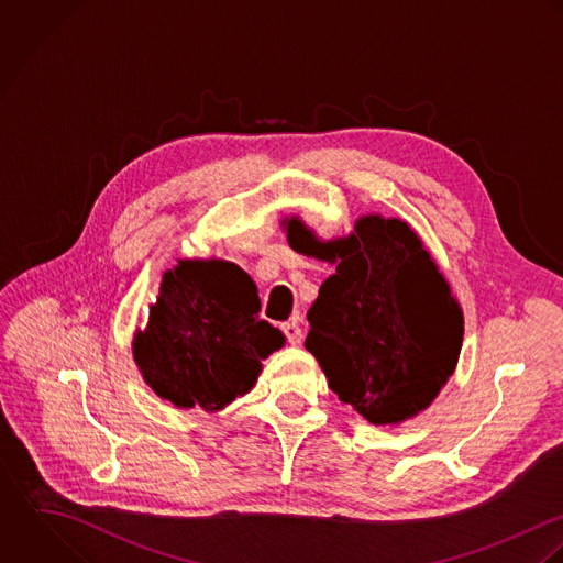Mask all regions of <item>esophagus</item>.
Masks as SVG:
<instances>
[{
    "label": "esophagus",
    "mask_w": 563,
    "mask_h": 563,
    "mask_svg": "<svg viewBox=\"0 0 563 563\" xmlns=\"http://www.w3.org/2000/svg\"><path fill=\"white\" fill-rule=\"evenodd\" d=\"M283 333H285V338H287L291 345H298L302 341V331H300V327L296 322L283 324Z\"/></svg>",
    "instance_id": "1"
}]
</instances>
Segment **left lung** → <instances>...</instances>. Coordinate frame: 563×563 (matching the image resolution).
I'll return each mask as SVG.
<instances>
[{
	"instance_id": "1",
	"label": "left lung",
	"mask_w": 563,
	"mask_h": 563,
	"mask_svg": "<svg viewBox=\"0 0 563 563\" xmlns=\"http://www.w3.org/2000/svg\"><path fill=\"white\" fill-rule=\"evenodd\" d=\"M280 225L291 250L335 265L307 313L305 345L339 400L374 427L429 409L456 367L463 311L420 234L378 213L331 241L298 216Z\"/></svg>"
}]
</instances>
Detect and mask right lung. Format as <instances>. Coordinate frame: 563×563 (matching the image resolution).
I'll return each instance as SVG.
<instances>
[{"label":"right lung","mask_w":563,"mask_h":563,"mask_svg":"<svg viewBox=\"0 0 563 563\" xmlns=\"http://www.w3.org/2000/svg\"><path fill=\"white\" fill-rule=\"evenodd\" d=\"M254 280L222 258H180L161 280L132 356L150 389L176 409L222 411L258 380L285 335L258 320Z\"/></svg>","instance_id":"right-lung-1"}]
</instances>
